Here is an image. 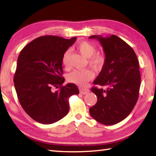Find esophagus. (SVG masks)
I'll return each mask as SVG.
<instances>
[{
    "label": "esophagus",
    "instance_id": "obj_1",
    "mask_svg": "<svg viewBox=\"0 0 156 156\" xmlns=\"http://www.w3.org/2000/svg\"><path fill=\"white\" fill-rule=\"evenodd\" d=\"M90 91L88 88H80V92L82 94H87Z\"/></svg>",
    "mask_w": 156,
    "mask_h": 156
}]
</instances>
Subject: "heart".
Wrapping results in <instances>:
<instances>
[{
	"label": "heart",
	"mask_w": 156,
	"mask_h": 156,
	"mask_svg": "<svg viewBox=\"0 0 156 156\" xmlns=\"http://www.w3.org/2000/svg\"><path fill=\"white\" fill-rule=\"evenodd\" d=\"M77 49L84 56L88 58L89 65L96 71H100L103 67L105 62V57L104 55L96 52V47L90 42L83 41L77 45ZM70 50L65 51L62 56V63L65 67L69 65ZM94 78V73L91 71L75 70L68 75L67 79L70 83L78 84L79 86L85 85L88 81Z\"/></svg>",
	"instance_id": "b5f03b06"
}]
</instances>
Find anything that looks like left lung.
I'll return each mask as SVG.
<instances>
[{
	"mask_svg": "<svg viewBox=\"0 0 156 156\" xmlns=\"http://www.w3.org/2000/svg\"><path fill=\"white\" fill-rule=\"evenodd\" d=\"M103 48L105 62L94 84L106 89L92 87L97 102L89 108L94 119L105 125L120 122L129 115L138 98L140 74L138 58L133 49L115 35H94Z\"/></svg>",
	"mask_w": 156,
	"mask_h": 156,
	"instance_id": "1",
	"label": "left lung"
}]
</instances>
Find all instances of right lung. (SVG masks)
Segmentation results:
<instances>
[{"mask_svg":"<svg viewBox=\"0 0 156 156\" xmlns=\"http://www.w3.org/2000/svg\"><path fill=\"white\" fill-rule=\"evenodd\" d=\"M76 41V37L68 40L43 36L21 50L14 87L23 109L37 122L49 125L62 119L69 110L68 98L79 94L74 84L63 86L65 78L62 77V56ZM54 86L59 89L53 92Z\"/></svg>","mask_w":156,"mask_h":156,"instance_id":"add662e5","label":"right lung"}]
</instances>
